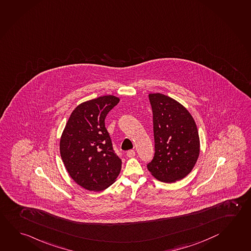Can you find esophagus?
<instances>
[{"label":"esophagus","instance_id":"34e87169","mask_svg":"<svg viewBox=\"0 0 251 251\" xmlns=\"http://www.w3.org/2000/svg\"><path fill=\"white\" fill-rule=\"evenodd\" d=\"M126 155H127L128 157H133L134 155H135V151H128L127 153H126Z\"/></svg>","mask_w":251,"mask_h":251}]
</instances>
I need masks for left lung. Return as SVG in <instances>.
<instances>
[{
  "label": "left lung",
  "instance_id": "8db88e82",
  "mask_svg": "<svg viewBox=\"0 0 251 251\" xmlns=\"http://www.w3.org/2000/svg\"><path fill=\"white\" fill-rule=\"evenodd\" d=\"M155 155L147 167L159 181L176 182L191 172L200 154L196 124L182 104L163 94H150Z\"/></svg>",
  "mask_w": 251,
  "mask_h": 251
}]
</instances>
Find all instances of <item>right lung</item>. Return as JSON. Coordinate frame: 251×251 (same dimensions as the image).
<instances>
[{
  "label": "right lung",
  "instance_id": "obj_1",
  "mask_svg": "<svg viewBox=\"0 0 251 251\" xmlns=\"http://www.w3.org/2000/svg\"><path fill=\"white\" fill-rule=\"evenodd\" d=\"M119 102L114 96H100L77 105L60 139V154L73 180L89 191L112 185L122 161L113 151L105 118Z\"/></svg>",
  "mask_w": 251,
  "mask_h": 251
}]
</instances>
